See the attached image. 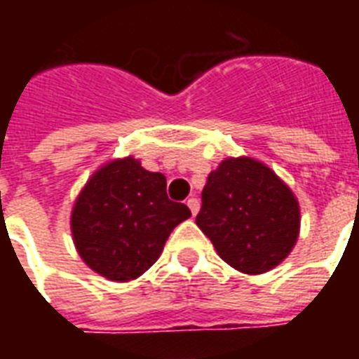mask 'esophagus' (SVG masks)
Wrapping results in <instances>:
<instances>
[{
    "label": "esophagus",
    "instance_id": "esophagus-1",
    "mask_svg": "<svg viewBox=\"0 0 359 359\" xmlns=\"http://www.w3.org/2000/svg\"><path fill=\"white\" fill-rule=\"evenodd\" d=\"M186 205H188V208L191 210V216H196V214L199 212V199H197V197H190V199L186 201Z\"/></svg>",
    "mask_w": 359,
    "mask_h": 359
}]
</instances>
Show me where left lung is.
Wrapping results in <instances>:
<instances>
[{"instance_id": "left-lung-1", "label": "left lung", "mask_w": 359, "mask_h": 359, "mask_svg": "<svg viewBox=\"0 0 359 359\" xmlns=\"http://www.w3.org/2000/svg\"><path fill=\"white\" fill-rule=\"evenodd\" d=\"M197 227L242 273L283 262L300 235V205L289 186L255 158H225L203 188Z\"/></svg>"}]
</instances>
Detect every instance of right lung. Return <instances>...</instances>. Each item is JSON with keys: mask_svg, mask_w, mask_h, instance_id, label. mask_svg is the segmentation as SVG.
<instances>
[{"mask_svg": "<svg viewBox=\"0 0 359 359\" xmlns=\"http://www.w3.org/2000/svg\"><path fill=\"white\" fill-rule=\"evenodd\" d=\"M191 216L169 201L165 177L134 156L115 158L91 175L70 214L81 261L109 281H132L158 261L171 231Z\"/></svg>", "mask_w": 359, "mask_h": 359, "instance_id": "right-lung-1", "label": "right lung"}]
</instances>
